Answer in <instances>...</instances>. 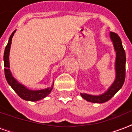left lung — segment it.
I'll list each match as a JSON object with an SVG mask.
<instances>
[{
    "label": "left lung",
    "mask_w": 132,
    "mask_h": 132,
    "mask_svg": "<svg viewBox=\"0 0 132 132\" xmlns=\"http://www.w3.org/2000/svg\"><path fill=\"white\" fill-rule=\"evenodd\" d=\"M111 40L112 41L114 51L116 52L115 71L116 77L114 83L108 88L107 91L100 95H93L86 93H80L81 97L87 101L94 103H103L108 101L122 88L125 80L126 71V54L122 46V41L117 34L111 32L110 33Z\"/></svg>",
    "instance_id": "1"
}]
</instances>
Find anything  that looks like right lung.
<instances>
[{
  "label": "right lung",
  "mask_w": 132,
  "mask_h": 132,
  "mask_svg": "<svg viewBox=\"0 0 132 132\" xmlns=\"http://www.w3.org/2000/svg\"><path fill=\"white\" fill-rule=\"evenodd\" d=\"M15 32V30L10 35L9 40L7 42V46H5L4 52V56H3V60H4V71L5 76L7 80L8 84L11 86V88L15 90L17 94L22 99L27 101H38L46 97L47 95L52 91L53 88V85L49 88L42 90H32L30 89L27 88L26 87L21 83H20L13 77L10 70V63H9V53H10V45L12 43V38H13L14 33Z\"/></svg>",
  "instance_id": "right-lung-1"
}]
</instances>
